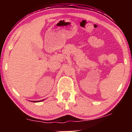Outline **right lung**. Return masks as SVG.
<instances>
[{"mask_svg": "<svg viewBox=\"0 0 132 132\" xmlns=\"http://www.w3.org/2000/svg\"><path fill=\"white\" fill-rule=\"evenodd\" d=\"M43 100H44H44H39V101H30V102H42V101H43Z\"/></svg>", "mask_w": 132, "mask_h": 132, "instance_id": "right-lung-1", "label": "right lung"}]
</instances>
